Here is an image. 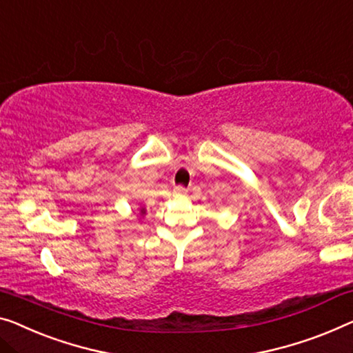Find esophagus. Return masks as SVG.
I'll use <instances>...</instances> for the list:
<instances>
[{
  "label": "esophagus",
  "instance_id": "esophagus-1",
  "mask_svg": "<svg viewBox=\"0 0 353 353\" xmlns=\"http://www.w3.org/2000/svg\"><path fill=\"white\" fill-rule=\"evenodd\" d=\"M174 194H176V196H179V198L185 196V194H187V188L182 187V185H177V187H174Z\"/></svg>",
  "mask_w": 353,
  "mask_h": 353
}]
</instances>
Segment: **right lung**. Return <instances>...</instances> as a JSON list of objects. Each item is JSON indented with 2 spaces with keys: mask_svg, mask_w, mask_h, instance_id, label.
<instances>
[{
  "mask_svg": "<svg viewBox=\"0 0 353 353\" xmlns=\"http://www.w3.org/2000/svg\"><path fill=\"white\" fill-rule=\"evenodd\" d=\"M143 212H144V210H143Z\"/></svg>",
  "mask_w": 353,
  "mask_h": 353,
  "instance_id": "1",
  "label": "right lung"
}]
</instances>
